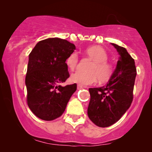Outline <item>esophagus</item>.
<instances>
[{
    "mask_svg": "<svg viewBox=\"0 0 152 152\" xmlns=\"http://www.w3.org/2000/svg\"><path fill=\"white\" fill-rule=\"evenodd\" d=\"M83 88V87L81 86H80V85H78V86H77V89L78 90H81Z\"/></svg>",
    "mask_w": 152,
    "mask_h": 152,
    "instance_id": "esophagus-1",
    "label": "esophagus"
}]
</instances>
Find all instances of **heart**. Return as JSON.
<instances>
[{"label": "heart", "mask_w": 152, "mask_h": 152, "mask_svg": "<svg viewBox=\"0 0 152 152\" xmlns=\"http://www.w3.org/2000/svg\"><path fill=\"white\" fill-rule=\"evenodd\" d=\"M87 55L94 63L90 68V73L85 74L77 71L71 74V81L80 86L94 84L99 80L106 82L109 79L114 72V69L106 62L108 56L106 50L100 46H91L86 50ZM78 55L76 52L71 53L66 60V64L71 70H74L78 64Z\"/></svg>", "instance_id": "1"}]
</instances>
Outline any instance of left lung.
I'll list each match as a JSON object with an SVG mask.
<instances>
[{
    "mask_svg": "<svg viewBox=\"0 0 152 152\" xmlns=\"http://www.w3.org/2000/svg\"><path fill=\"white\" fill-rule=\"evenodd\" d=\"M111 45L119 55L116 69L106 85L88 89L91 99L87 113L91 121L99 127L110 126L118 121L133 100L135 62L126 48Z\"/></svg>",
    "mask_w": 152,
    "mask_h": 152,
    "instance_id": "8db88e82",
    "label": "left lung"
}]
</instances>
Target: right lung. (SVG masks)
I'll list each match as a JSON object with an SVG mask.
<instances>
[{"mask_svg": "<svg viewBox=\"0 0 152 152\" xmlns=\"http://www.w3.org/2000/svg\"><path fill=\"white\" fill-rule=\"evenodd\" d=\"M75 49V45L66 40L49 38L37 43L29 54L26 76L27 102L41 119L52 121L61 116L76 91V83L58 85L69 77L66 61Z\"/></svg>", "mask_w": 152, "mask_h": 152, "instance_id": "obj_1", "label": "right lung"}]
</instances>
